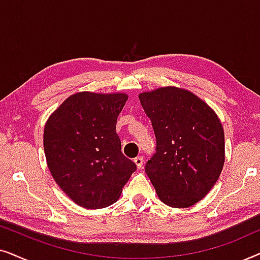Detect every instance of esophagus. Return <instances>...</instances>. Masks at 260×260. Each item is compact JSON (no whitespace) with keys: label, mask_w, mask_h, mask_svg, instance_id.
I'll use <instances>...</instances> for the list:
<instances>
[{"label":"esophagus","mask_w":260,"mask_h":260,"mask_svg":"<svg viewBox=\"0 0 260 260\" xmlns=\"http://www.w3.org/2000/svg\"><path fill=\"white\" fill-rule=\"evenodd\" d=\"M134 161H135V163H136V166H137V168H138V169H141L142 167H143V162H144V159H143V157H142V156H137V157L135 158Z\"/></svg>","instance_id":"34e87169"}]
</instances>
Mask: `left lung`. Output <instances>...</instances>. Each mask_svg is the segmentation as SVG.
Wrapping results in <instances>:
<instances>
[{"label":"left lung","mask_w":260,"mask_h":260,"mask_svg":"<svg viewBox=\"0 0 260 260\" xmlns=\"http://www.w3.org/2000/svg\"><path fill=\"white\" fill-rule=\"evenodd\" d=\"M138 98L156 137V152L145 173L163 204L190 207L207 195L222 170L225 135L220 119L183 88L161 87Z\"/></svg>","instance_id":"8db88e82"}]
</instances>
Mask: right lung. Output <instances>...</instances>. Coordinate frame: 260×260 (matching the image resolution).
<instances>
[{
    "instance_id": "1",
    "label": "right lung",
    "mask_w": 260,
    "mask_h": 260,
    "mask_svg": "<svg viewBox=\"0 0 260 260\" xmlns=\"http://www.w3.org/2000/svg\"><path fill=\"white\" fill-rule=\"evenodd\" d=\"M124 93L71 95L45 125L44 148L55 182L77 205L104 208L119 198L137 167L122 152L117 117Z\"/></svg>"
}]
</instances>
